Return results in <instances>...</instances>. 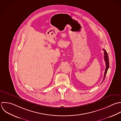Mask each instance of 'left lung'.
<instances>
[{
  "instance_id": "1",
  "label": "left lung",
  "mask_w": 121,
  "mask_h": 121,
  "mask_svg": "<svg viewBox=\"0 0 121 121\" xmlns=\"http://www.w3.org/2000/svg\"><path fill=\"white\" fill-rule=\"evenodd\" d=\"M103 50L104 51V59H105V61L106 62V69H105V73H104V79H103V80L102 81V82L104 81V79H105V78L106 77V75L107 74V72H108V70L109 68V58H108V53L106 51V50L104 49H103ZM102 82L101 83H102Z\"/></svg>"
}]
</instances>
